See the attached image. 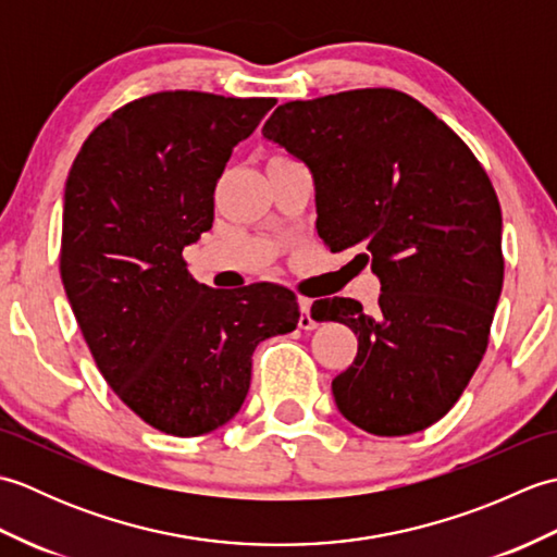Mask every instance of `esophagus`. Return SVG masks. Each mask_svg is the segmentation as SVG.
I'll return each instance as SVG.
<instances>
[{"label": "esophagus", "instance_id": "obj_1", "mask_svg": "<svg viewBox=\"0 0 557 557\" xmlns=\"http://www.w3.org/2000/svg\"><path fill=\"white\" fill-rule=\"evenodd\" d=\"M299 309H301V315H299V327L301 330H313L318 323L311 318V299L306 297H299Z\"/></svg>", "mask_w": 557, "mask_h": 557}]
</instances>
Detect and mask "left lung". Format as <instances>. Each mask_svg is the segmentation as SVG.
I'll list each match as a JSON object with an SVG mask.
<instances>
[{"label": "left lung", "instance_id": "obj_1", "mask_svg": "<svg viewBox=\"0 0 557 557\" xmlns=\"http://www.w3.org/2000/svg\"><path fill=\"white\" fill-rule=\"evenodd\" d=\"M263 136L313 174L315 230L357 248L381 280L377 309L313 301L315 321L359 339L333 381L342 417L373 435L429 429L455 407L488 347L503 289V215L474 152L419 100L393 88L285 102Z\"/></svg>", "mask_w": 557, "mask_h": 557}]
</instances>
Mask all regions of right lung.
<instances>
[{"label": "right lung", "instance_id": "add662e5", "mask_svg": "<svg viewBox=\"0 0 557 557\" xmlns=\"http://www.w3.org/2000/svg\"><path fill=\"white\" fill-rule=\"evenodd\" d=\"M272 104L156 92L104 120L71 164L59 256L66 299L116 397L168 435H203L234 419L258 342L299 323L287 287L212 289L182 258L212 227V194L234 146Z\"/></svg>", "mask_w": 557, "mask_h": 557}]
</instances>
